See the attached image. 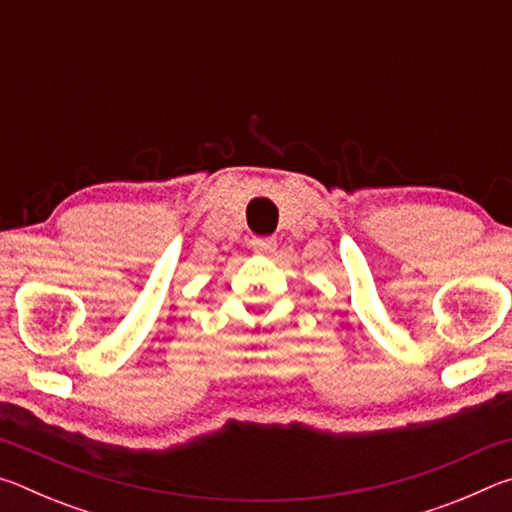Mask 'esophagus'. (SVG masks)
<instances>
[{
    "label": "esophagus",
    "mask_w": 512,
    "mask_h": 512,
    "mask_svg": "<svg viewBox=\"0 0 512 512\" xmlns=\"http://www.w3.org/2000/svg\"><path fill=\"white\" fill-rule=\"evenodd\" d=\"M250 246H253V250L257 255H273L275 253V239H268V237H255L250 239Z\"/></svg>",
    "instance_id": "34e87169"
}]
</instances>
